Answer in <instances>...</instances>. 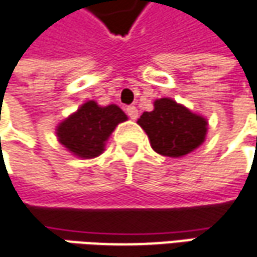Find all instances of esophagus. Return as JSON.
Wrapping results in <instances>:
<instances>
[{
  "label": "esophagus",
  "instance_id": "esophagus-1",
  "mask_svg": "<svg viewBox=\"0 0 257 257\" xmlns=\"http://www.w3.org/2000/svg\"><path fill=\"white\" fill-rule=\"evenodd\" d=\"M125 110H126V115H128L131 119H137V117H138V109L135 106H128Z\"/></svg>",
  "mask_w": 257,
  "mask_h": 257
}]
</instances>
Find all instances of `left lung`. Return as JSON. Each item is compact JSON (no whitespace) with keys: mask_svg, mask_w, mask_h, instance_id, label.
<instances>
[{"mask_svg":"<svg viewBox=\"0 0 257 257\" xmlns=\"http://www.w3.org/2000/svg\"><path fill=\"white\" fill-rule=\"evenodd\" d=\"M138 123L147 132L152 150L164 157L187 155L206 138V119L168 97L155 100L154 110L144 112Z\"/></svg>","mask_w":257,"mask_h":257,"instance_id":"8db88e82","label":"left lung"}]
</instances>
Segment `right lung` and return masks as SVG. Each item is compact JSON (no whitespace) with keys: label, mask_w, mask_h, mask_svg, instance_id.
Returning a JSON list of instances; mask_svg holds the SVG:
<instances>
[{"label":"right lung","mask_w":257,"mask_h":257,"mask_svg":"<svg viewBox=\"0 0 257 257\" xmlns=\"http://www.w3.org/2000/svg\"><path fill=\"white\" fill-rule=\"evenodd\" d=\"M126 120V115L116 105L99 106L90 100L77 109L57 128V137L67 150L82 158H95L102 154L105 142L116 128Z\"/></svg>","instance_id":"add662e5"}]
</instances>
